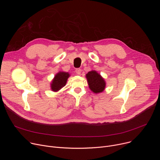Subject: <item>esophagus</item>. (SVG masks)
Masks as SVG:
<instances>
[{"instance_id":"esophagus-1","label":"esophagus","mask_w":160,"mask_h":160,"mask_svg":"<svg viewBox=\"0 0 160 160\" xmlns=\"http://www.w3.org/2000/svg\"><path fill=\"white\" fill-rule=\"evenodd\" d=\"M75 72H76L77 75H80V73L82 72V70H81L80 68H77V69L75 70Z\"/></svg>"}]
</instances>
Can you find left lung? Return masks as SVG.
<instances>
[{
  "instance_id": "8db88e82",
  "label": "left lung",
  "mask_w": 160,
  "mask_h": 160,
  "mask_svg": "<svg viewBox=\"0 0 160 160\" xmlns=\"http://www.w3.org/2000/svg\"><path fill=\"white\" fill-rule=\"evenodd\" d=\"M90 89L94 93L102 92L105 88L106 83L103 78L96 71L89 72L86 75Z\"/></svg>"
}]
</instances>
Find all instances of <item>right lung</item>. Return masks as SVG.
I'll list each match as a JSON object with an SVG mask.
<instances>
[{
    "label": "right lung",
    "mask_w": 160,
    "mask_h": 160,
    "mask_svg": "<svg viewBox=\"0 0 160 160\" xmlns=\"http://www.w3.org/2000/svg\"><path fill=\"white\" fill-rule=\"evenodd\" d=\"M70 77V74L66 72H59L55 76L51 83V89L53 91L60 90L65 86L68 78Z\"/></svg>",
    "instance_id": "obj_1"
}]
</instances>
